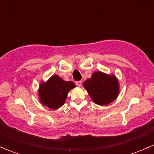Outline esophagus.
Masks as SVG:
<instances>
[{
    "label": "esophagus",
    "mask_w": 154,
    "mask_h": 154,
    "mask_svg": "<svg viewBox=\"0 0 154 154\" xmlns=\"http://www.w3.org/2000/svg\"><path fill=\"white\" fill-rule=\"evenodd\" d=\"M76 85L78 87H80L82 86V81H77L76 82Z\"/></svg>",
    "instance_id": "1"
}]
</instances>
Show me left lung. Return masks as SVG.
<instances>
[{
	"mask_svg": "<svg viewBox=\"0 0 154 154\" xmlns=\"http://www.w3.org/2000/svg\"><path fill=\"white\" fill-rule=\"evenodd\" d=\"M119 80L115 74L94 71L91 78L83 83V87L94 103L106 106L114 101L119 94Z\"/></svg>",
	"mask_w": 154,
	"mask_h": 154,
	"instance_id": "1",
	"label": "left lung"
}]
</instances>
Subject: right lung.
<instances>
[{
	"label": "right lung",
	"mask_w": 154,
	"mask_h": 154,
	"mask_svg": "<svg viewBox=\"0 0 154 154\" xmlns=\"http://www.w3.org/2000/svg\"><path fill=\"white\" fill-rule=\"evenodd\" d=\"M72 81H66L58 75H53L46 82H42L38 90L39 100L51 109H57L64 105L70 90L75 88Z\"/></svg>",
	"instance_id": "add662e5"
}]
</instances>
